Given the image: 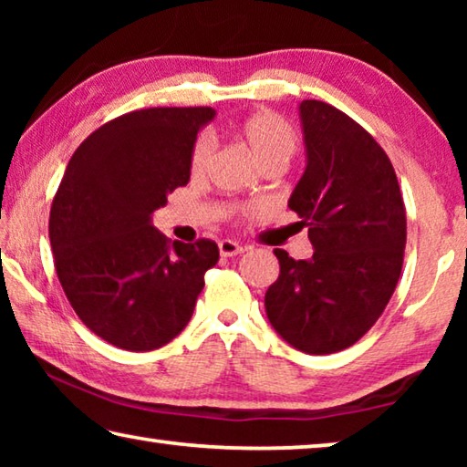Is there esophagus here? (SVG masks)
I'll return each instance as SVG.
<instances>
[{
	"label": "esophagus",
	"instance_id": "obj_1",
	"mask_svg": "<svg viewBox=\"0 0 467 467\" xmlns=\"http://www.w3.org/2000/svg\"><path fill=\"white\" fill-rule=\"evenodd\" d=\"M218 249H220V255H223V257H234V255H239V253L244 251L243 244L234 243V241H228V239L220 241Z\"/></svg>",
	"mask_w": 467,
	"mask_h": 467
}]
</instances>
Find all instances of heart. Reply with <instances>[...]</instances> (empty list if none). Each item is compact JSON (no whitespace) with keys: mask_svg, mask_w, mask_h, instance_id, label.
I'll return each instance as SVG.
<instances>
[{"mask_svg":"<svg viewBox=\"0 0 467 467\" xmlns=\"http://www.w3.org/2000/svg\"><path fill=\"white\" fill-rule=\"evenodd\" d=\"M236 138L251 150V154L264 169L270 164L284 167L295 154L298 144L295 128L282 115L272 113V110H262V113H255L241 121L236 128ZM212 154H214V140L208 133H202L195 140L192 158H189V171L193 177H200L208 171Z\"/></svg>","mask_w":467,"mask_h":467,"instance_id":"heart-1","label":"heart"}]
</instances>
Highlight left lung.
<instances>
[{
  "label": "left lung",
  "instance_id": "obj_1",
  "mask_svg": "<svg viewBox=\"0 0 467 467\" xmlns=\"http://www.w3.org/2000/svg\"><path fill=\"white\" fill-rule=\"evenodd\" d=\"M300 119L306 169L288 208L315 251L274 249L280 274L265 313L296 350L334 354L375 326L398 286L406 208L389 156L362 125L323 100L300 102Z\"/></svg>",
  "mask_w": 467,
  "mask_h": 467
}]
</instances>
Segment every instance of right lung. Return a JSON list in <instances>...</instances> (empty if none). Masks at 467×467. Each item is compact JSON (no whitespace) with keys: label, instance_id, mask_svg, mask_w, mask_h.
<instances>
[{"label":"right lung","instance_id":"obj_1","mask_svg":"<svg viewBox=\"0 0 467 467\" xmlns=\"http://www.w3.org/2000/svg\"><path fill=\"white\" fill-rule=\"evenodd\" d=\"M212 117L210 107H154L110 119L78 146L53 197L61 288L84 326L123 350H156L179 336L218 264L214 241L171 243L150 224L187 185L197 131Z\"/></svg>","mask_w":467,"mask_h":467}]
</instances>
